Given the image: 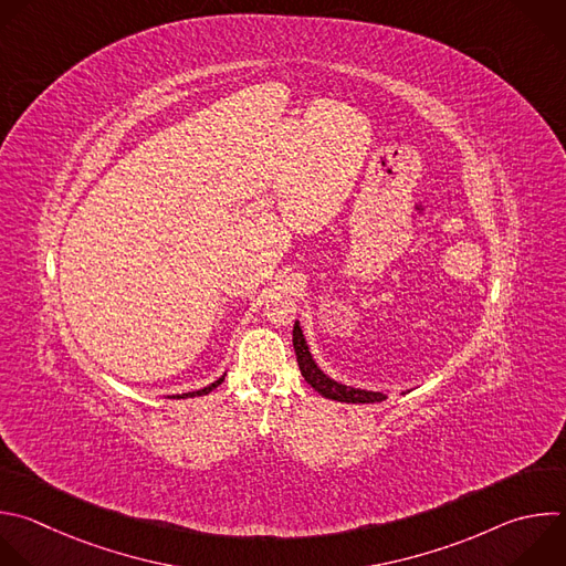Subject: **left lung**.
I'll use <instances>...</instances> for the list:
<instances>
[{
  "mask_svg": "<svg viewBox=\"0 0 566 566\" xmlns=\"http://www.w3.org/2000/svg\"><path fill=\"white\" fill-rule=\"evenodd\" d=\"M293 348H295V355H297V364H300V370L304 375V380L324 398L328 400H337V402H348V405H373V402H382L387 400L385 394H378V391H364V389H353V387H346V385H339L335 380H331L328 375L315 364L311 350H308V344L304 339V333L300 328V322H295L293 326Z\"/></svg>",
  "mask_w": 566,
  "mask_h": 566,
  "instance_id": "1",
  "label": "left lung"
}]
</instances>
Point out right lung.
I'll return each instance as SVG.
<instances>
[{
    "mask_svg": "<svg viewBox=\"0 0 566 566\" xmlns=\"http://www.w3.org/2000/svg\"><path fill=\"white\" fill-rule=\"evenodd\" d=\"M222 382H224V375H222V378H220V380H216L213 385H209V387H205V389H200V391H188V394H181V396H172V398H179V400H181V398H196V396H209V394H211L213 389H218V387H220Z\"/></svg>",
    "mask_w": 566,
    "mask_h": 566,
    "instance_id": "1",
    "label": "right lung"
}]
</instances>
